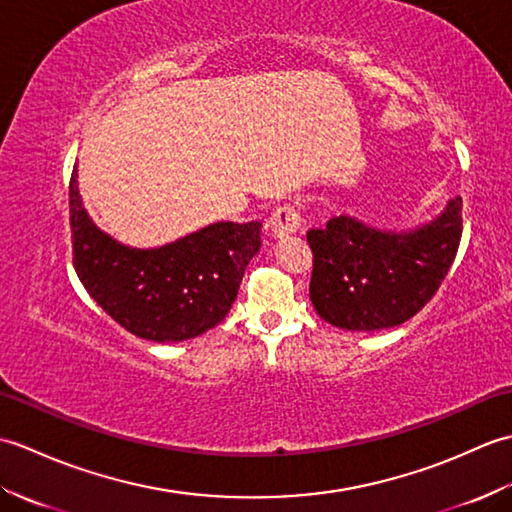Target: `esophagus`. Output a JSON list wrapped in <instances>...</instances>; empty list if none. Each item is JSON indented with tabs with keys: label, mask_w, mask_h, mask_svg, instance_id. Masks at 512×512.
I'll return each instance as SVG.
<instances>
[{
	"label": "esophagus",
	"mask_w": 512,
	"mask_h": 512,
	"mask_svg": "<svg viewBox=\"0 0 512 512\" xmlns=\"http://www.w3.org/2000/svg\"><path fill=\"white\" fill-rule=\"evenodd\" d=\"M301 224H303V217H301L297 206L290 204V202L277 206L273 215H270V220H268L270 233H273L275 237H286V235L297 233Z\"/></svg>",
	"instance_id": "1"
}]
</instances>
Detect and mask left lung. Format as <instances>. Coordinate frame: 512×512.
<instances>
[{
    "label": "left lung",
    "mask_w": 512,
    "mask_h": 512,
    "mask_svg": "<svg viewBox=\"0 0 512 512\" xmlns=\"http://www.w3.org/2000/svg\"><path fill=\"white\" fill-rule=\"evenodd\" d=\"M306 237L319 317L343 330L391 328L427 306L447 277L462 239V198L413 233H380L339 215Z\"/></svg>",
    "instance_id": "obj_1"
}]
</instances>
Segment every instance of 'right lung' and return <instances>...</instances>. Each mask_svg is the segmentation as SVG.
Listing matches in <instances>:
<instances>
[{
  "label": "right lung",
  "mask_w": 512,
  "mask_h": 512,
  "mask_svg": "<svg viewBox=\"0 0 512 512\" xmlns=\"http://www.w3.org/2000/svg\"><path fill=\"white\" fill-rule=\"evenodd\" d=\"M259 222H217L154 250L127 248L92 224L70 180L72 264L83 288L140 339L169 343L215 328L259 250Z\"/></svg>",
  "instance_id": "add662e5"
}]
</instances>
